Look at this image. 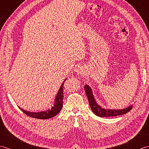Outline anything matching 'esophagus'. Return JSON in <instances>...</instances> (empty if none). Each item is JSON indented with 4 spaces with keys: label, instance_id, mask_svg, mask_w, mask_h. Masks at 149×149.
<instances>
[{
    "label": "esophagus",
    "instance_id": "esophagus-1",
    "mask_svg": "<svg viewBox=\"0 0 149 149\" xmlns=\"http://www.w3.org/2000/svg\"><path fill=\"white\" fill-rule=\"evenodd\" d=\"M77 72L78 74H84V71L82 69H79Z\"/></svg>",
    "mask_w": 149,
    "mask_h": 149
}]
</instances>
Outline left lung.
<instances>
[{"instance_id": "obj_1", "label": "left lung", "mask_w": 149, "mask_h": 149, "mask_svg": "<svg viewBox=\"0 0 149 149\" xmlns=\"http://www.w3.org/2000/svg\"><path fill=\"white\" fill-rule=\"evenodd\" d=\"M85 92H86L87 98L89 101V104L92 111L96 115L100 117H108V116H115L122 115L123 114L128 113L132 108V106L131 105L129 107H126L123 109H104L101 107L96 102L93 94L91 88L88 85L84 86Z\"/></svg>"}]
</instances>
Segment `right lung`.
<instances>
[{"label": "right lung", "instance_id": "add662e5", "mask_svg": "<svg viewBox=\"0 0 149 149\" xmlns=\"http://www.w3.org/2000/svg\"><path fill=\"white\" fill-rule=\"evenodd\" d=\"M61 84V86L59 88V90L58 91V93H57V95L56 97L54 104V106L50 109H48L45 111H40V112H31L27 111L24 110L23 109L20 108L19 107V108L21 109L26 115L29 116L32 118H38V119H49L52 117L55 116L56 115H58L60 111L62 109L63 106V85H64L65 81Z\"/></svg>", "mask_w": 149, "mask_h": 149}]
</instances>
